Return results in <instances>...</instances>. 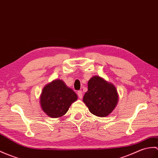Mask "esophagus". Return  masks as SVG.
Listing matches in <instances>:
<instances>
[{
	"label": "esophagus",
	"mask_w": 158,
	"mask_h": 158,
	"mask_svg": "<svg viewBox=\"0 0 158 158\" xmlns=\"http://www.w3.org/2000/svg\"><path fill=\"white\" fill-rule=\"evenodd\" d=\"M77 95H78V97H79L80 99H81L82 97H83V91H82L81 90L78 91H77Z\"/></svg>",
	"instance_id": "esophagus-1"
}]
</instances>
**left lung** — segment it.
I'll use <instances>...</instances> for the list:
<instances>
[{"instance_id":"8db88e82","label":"left lung","mask_w":158,"mask_h":158,"mask_svg":"<svg viewBox=\"0 0 158 158\" xmlns=\"http://www.w3.org/2000/svg\"><path fill=\"white\" fill-rule=\"evenodd\" d=\"M118 94L114 85L100 77L94 76L88 81V90L83 102L93 114L104 117L113 110L118 102Z\"/></svg>"}]
</instances>
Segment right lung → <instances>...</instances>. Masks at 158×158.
Here are the masks:
<instances>
[{
  "label": "right lung",
  "mask_w": 158,
  "mask_h": 158,
  "mask_svg": "<svg viewBox=\"0 0 158 158\" xmlns=\"http://www.w3.org/2000/svg\"><path fill=\"white\" fill-rule=\"evenodd\" d=\"M77 100V96L63 81L57 79L46 85L43 89L40 104L48 116L59 118L65 114L73 102Z\"/></svg>",
  "instance_id": "obj_1"
}]
</instances>
